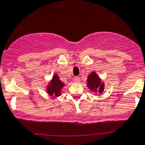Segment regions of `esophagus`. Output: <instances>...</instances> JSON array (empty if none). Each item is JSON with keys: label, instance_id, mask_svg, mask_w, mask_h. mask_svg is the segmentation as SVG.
<instances>
[{"label": "esophagus", "instance_id": "obj_1", "mask_svg": "<svg viewBox=\"0 0 145 145\" xmlns=\"http://www.w3.org/2000/svg\"><path fill=\"white\" fill-rule=\"evenodd\" d=\"M74 81L75 83H79L80 81V78L79 77V76H75V77L74 78Z\"/></svg>", "mask_w": 145, "mask_h": 145}]
</instances>
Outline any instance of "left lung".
I'll return each instance as SVG.
<instances>
[{"mask_svg":"<svg viewBox=\"0 0 145 145\" xmlns=\"http://www.w3.org/2000/svg\"><path fill=\"white\" fill-rule=\"evenodd\" d=\"M86 83L87 87L92 92L96 93H98L99 94L103 93L104 89H105V83L95 71H92L88 75Z\"/></svg>","mask_w":145,"mask_h":145,"instance_id":"1","label":"left lung"}]
</instances>
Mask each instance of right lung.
<instances>
[{
  "label": "right lung",
  "mask_w": 145,
  "mask_h": 145,
  "mask_svg": "<svg viewBox=\"0 0 145 145\" xmlns=\"http://www.w3.org/2000/svg\"><path fill=\"white\" fill-rule=\"evenodd\" d=\"M65 86V83L59 79V76L56 73H54L52 79L49 81L48 84L46 86V91L49 96L59 97L62 95V88Z\"/></svg>",
  "instance_id": "add662e5"
}]
</instances>
